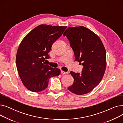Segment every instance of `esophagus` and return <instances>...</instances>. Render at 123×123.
I'll use <instances>...</instances> for the list:
<instances>
[{"mask_svg":"<svg viewBox=\"0 0 123 123\" xmlns=\"http://www.w3.org/2000/svg\"><path fill=\"white\" fill-rule=\"evenodd\" d=\"M61 73L63 75H65V74H68V73L67 72H64V71H61Z\"/></svg>","mask_w":123,"mask_h":123,"instance_id":"1","label":"esophagus"}]
</instances>
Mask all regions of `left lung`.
<instances>
[{"label": "left lung", "instance_id": "8db88e82", "mask_svg": "<svg viewBox=\"0 0 123 123\" xmlns=\"http://www.w3.org/2000/svg\"><path fill=\"white\" fill-rule=\"evenodd\" d=\"M74 51L75 61L83 66L81 73L71 71L74 78L68 89L76 95L87 94L97 86L105 72L106 52L100 38L84 27H68L63 34Z\"/></svg>", "mask_w": 123, "mask_h": 123}]
</instances>
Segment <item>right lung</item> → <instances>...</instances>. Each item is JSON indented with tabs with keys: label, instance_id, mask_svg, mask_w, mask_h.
<instances>
[{
	"label": "right lung",
	"instance_id": "obj_1",
	"mask_svg": "<svg viewBox=\"0 0 123 123\" xmlns=\"http://www.w3.org/2000/svg\"><path fill=\"white\" fill-rule=\"evenodd\" d=\"M66 26L41 24L26 36L18 47L16 64L23 85L33 92L46 89L50 78L60 74V70L53 68L45 60L52 45L63 33Z\"/></svg>",
	"mask_w": 123,
	"mask_h": 123
}]
</instances>
